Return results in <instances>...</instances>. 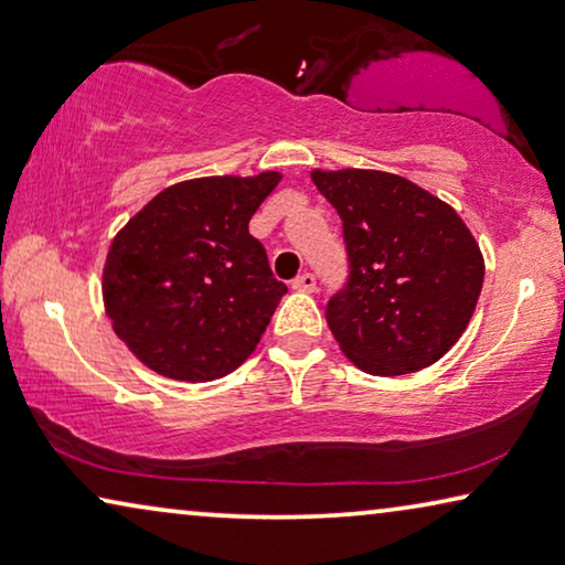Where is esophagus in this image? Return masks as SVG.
<instances>
[{"label":"esophagus","instance_id":"esophagus-1","mask_svg":"<svg viewBox=\"0 0 565 565\" xmlns=\"http://www.w3.org/2000/svg\"><path fill=\"white\" fill-rule=\"evenodd\" d=\"M291 289H297V291H315L317 289V276L309 274V271L299 274L297 279L291 281Z\"/></svg>","mask_w":565,"mask_h":565}]
</instances>
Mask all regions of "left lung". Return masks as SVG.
Instances as JSON below:
<instances>
[{
	"label": "left lung",
	"instance_id": "left-lung-1",
	"mask_svg": "<svg viewBox=\"0 0 565 565\" xmlns=\"http://www.w3.org/2000/svg\"><path fill=\"white\" fill-rule=\"evenodd\" d=\"M342 221L348 281L327 301L344 355L370 375L436 363L467 330L484 260L457 210L406 177L311 172Z\"/></svg>",
	"mask_w": 565,
	"mask_h": 565
}]
</instances>
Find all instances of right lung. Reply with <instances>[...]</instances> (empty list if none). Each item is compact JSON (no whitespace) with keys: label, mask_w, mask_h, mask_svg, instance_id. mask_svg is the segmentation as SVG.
I'll use <instances>...</instances> for the list:
<instances>
[{"label":"right lung","mask_w":565,"mask_h":565,"mask_svg":"<svg viewBox=\"0 0 565 565\" xmlns=\"http://www.w3.org/2000/svg\"><path fill=\"white\" fill-rule=\"evenodd\" d=\"M279 180V172H260L172 184L114 238L106 311L154 373L207 383L256 350L286 284L274 279L248 223Z\"/></svg>","instance_id":"obj_1"}]
</instances>
